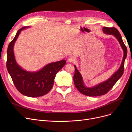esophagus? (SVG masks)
I'll return each mask as SVG.
<instances>
[{
  "label": "esophagus",
  "instance_id": "1",
  "mask_svg": "<svg viewBox=\"0 0 132 132\" xmlns=\"http://www.w3.org/2000/svg\"><path fill=\"white\" fill-rule=\"evenodd\" d=\"M68 62H74L75 61V58L73 57H70L67 60Z\"/></svg>",
  "mask_w": 132,
  "mask_h": 132
}]
</instances>
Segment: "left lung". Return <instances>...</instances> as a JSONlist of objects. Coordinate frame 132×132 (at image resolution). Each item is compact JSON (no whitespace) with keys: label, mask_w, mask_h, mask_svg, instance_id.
Masks as SVG:
<instances>
[{"label":"left lung","mask_w":132,"mask_h":132,"mask_svg":"<svg viewBox=\"0 0 132 132\" xmlns=\"http://www.w3.org/2000/svg\"><path fill=\"white\" fill-rule=\"evenodd\" d=\"M103 30L107 34L113 35L118 40L123 51V57L121 66L117 72L107 81L92 88H87L84 86L81 75L77 70V67L74 66L75 73L73 77V80L75 86L81 94L88 96L94 97L106 94L113 87L117 81L121 78L124 71L125 60L127 57V49L126 45L123 43L120 34L114 27H104L103 28Z\"/></svg>","instance_id":"obj_1"}]
</instances>
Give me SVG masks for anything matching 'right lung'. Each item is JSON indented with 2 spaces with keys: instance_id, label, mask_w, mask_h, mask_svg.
I'll return each instance as SVG.
<instances>
[{
  "instance_id": "obj_1",
  "label": "right lung",
  "mask_w": 132,
  "mask_h": 132,
  "mask_svg": "<svg viewBox=\"0 0 132 132\" xmlns=\"http://www.w3.org/2000/svg\"><path fill=\"white\" fill-rule=\"evenodd\" d=\"M25 28L18 31L9 45L6 67L14 85L21 94L30 97H37L45 95L51 90L55 75L65 65L66 61L63 60L50 63L37 72L24 71L16 62L13 46L21 31Z\"/></svg>"
}]
</instances>
